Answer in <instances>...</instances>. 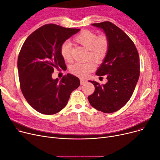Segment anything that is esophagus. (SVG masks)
<instances>
[{
	"mask_svg": "<svg viewBox=\"0 0 160 160\" xmlns=\"http://www.w3.org/2000/svg\"><path fill=\"white\" fill-rule=\"evenodd\" d=\"M80 82H81V85H82V84H86L87 82V80L84 79H81L80 80Z\"/></svg>",
	"mask_w": 160,
	"mask_h": 160,
	"instance_id": "esophagus-1",
	"label": "esophagus"
}]
</instances>
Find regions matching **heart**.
<instances>
[{
  "label": "heart",
  "mask_w": 160,
  "mask_h": 160,
  "mask_svg": "<svg viewBox=\"0 0 160 160\" xmlns=\"http://www.w3.org/2000/svg\"><path fill=\"white\" fill-rule=\"evenodd\" d=\"M75 41L88 50L91 58L97 62H101L108 53L109 41L105 35L98 36L95 32L84 30L75 38ZM71 42L68 41L64 42L61 46V53L64 60L71 61ZM94 68L95 65L92 61L76 62L71 67L70 72L78 77L84 78L87 76Z\"/></svg>",
  "instance_id": "1"
}]
</instances>
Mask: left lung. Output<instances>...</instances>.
<instances>
[{
  "mask_svg": "<svg viewBox=\"0 0 160 160\" xmlns=\"http://www.w3.org/2000/svg\"><path fill=\"white\" fill-rule=\"evenodd\" d=\"M109 41L108 50L96 74L107 76L108 81L100 84L88 81L95 91L88 97L90 104L104 113H112L125 105L132 96L139 76V59L133 41L119 28L110 22L94 23Z\"/></svg>",
  "mask_w": 160,
  "mask_h": 160,
  "instance_id": "left-lung-1",
  "label": "left lung"
}]
</instances>
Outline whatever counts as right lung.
<instances>
[{
	"mask_svg": "<svg viewBox=\"0 0 160 160\" xmlns=\"http://www.w3.org/2000/svg\"><path fill=\"white\" fill-rule=\"evenodd\" d=\"M79 31L46 24L28 36L22 46L17 61L21 89L28 103L41 114L52 115L61 111L71 93L80 85L79 79L72 74L60 81L52 76L55 68L66 67L61 44Z\"/></svg>",
	"mask_w": 160,
	"mask_h": 160,
	"instance_id": "obj_1",
	"label": "right lung"
}]
</instances>
